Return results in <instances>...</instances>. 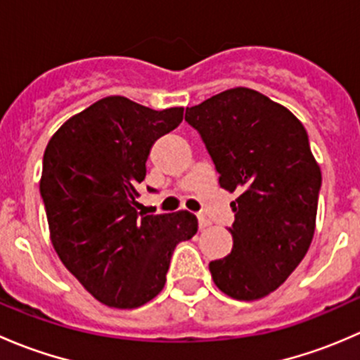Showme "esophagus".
<instances>
[{
    "label": "esophagus",
    "instance_id": "esophagus-1",
    "mask_svg": "<svg viewBox=\"0 0 360 360\" xmlns=\"http://www.w3.org/2000/svg\"><path fill=\"white\" fill-rule=\"evenodd\" d=\"M198 226H200L202 228V230H203V228H207V226H210V223H212V221H210L209 219V217H207L205 216V214H198Z\"/></svg>",
    "mask_w": 360,
    "mask_h": 360
}]
</instances>
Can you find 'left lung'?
Masks as SVG:
<instances>
[{
  "label": "left lung",
  "instance_id": "1",
  "mask_svg": "<svg viewBox=\"0 0 360 360\" xmlns=\"http://www.w3.org/2000/svg\"><path fill=\"white\" fill-rule=\"evenodd\" d=\"M219 172L237 195L233 249L210 261L226 296L254 301L281 288L308 252L315 233L322 174L303 123L282 104L245 86L186 108Z\"/></svg>",
  "mask_w": 360,
  "mask_h": 360
}]
</instances>
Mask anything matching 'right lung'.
<instances>
[{
    "label": "right lung",
    "mask_w": 360,
    "mask_h": 360,
    "mask_svg": "<svg viewBox=\"0 0 360 360\" xmlns=\"http://www.w3.org/2000/svg\"><path fill=\"white\" fill-rule=\"evenodd\" d=\"M183 112L110 96L72 115L46 144L39 193L50 240L106 307L129 310L153 300L176 245L198 230L188 210L143 214L136 202L151 146L183 122Z\"/></svg>",
    "instance_id": "right-lung-1"
}]
</instances>
